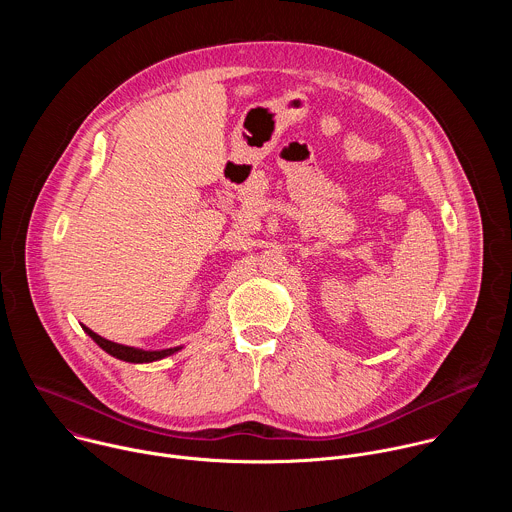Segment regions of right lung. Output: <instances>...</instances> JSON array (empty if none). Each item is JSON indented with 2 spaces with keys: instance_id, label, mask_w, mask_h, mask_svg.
<instances>
[{
  "instance_id": "add662e5",
  "label": "right lung",
  "mask_w": 512,
  "mask_h": 512,
  "mask_svg": "<svg viewBox=\"0 0 512 512\" xmlns=\"http://www.w3.org/2000/svg\"><path fill=\"white\" fill-rule=\"evenodd\" d=\"M83 326V324H81ZM83 330L111 356L119 358V360H125V362H154V360H160L164 356H170L174 352H178L182 346H174V348H166V350H141V348H133V346H125V344H117V342H111L99 334H95L91 328L83 326Z\"/></svg>"
}]
</instances>
